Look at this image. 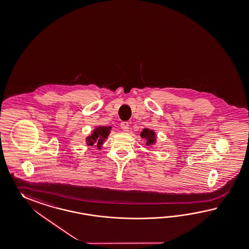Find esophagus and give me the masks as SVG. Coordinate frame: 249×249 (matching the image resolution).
I'll list each match as a JSON object with an SVG mask.
<instances>
[{
    "instance_id": "34e87169",
    "label": "esophagus",
    "mask_w": 249,
    "mask_h": 249,
    "mask_svg": "<svg viewBox=\"0 0 249 249\" xmlns=\"http://www.w3.org/2000/svg\"><path fill=\"white\" fill-rule=\"evenodd\" d=\"M121 127L123 131H127V129L129 128V125L127 122H123L121 123Z\"/></svg>"
}]
</instances>
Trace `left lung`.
<instances>
[{
	"instance_id": "1",
	"label": "left lung",
	"mask_w": 249,
	"mask_h": 249,
	"mask_svg": "<svg viewBox=\"0 0 249 249\" xmlns=\"http://www.w3.org/2000/svg\"><path fill=\"white\" fill-rule=\"evenodd\" d=\"M140 137L146 140V146H152L157 143V134L154 130L149 128H144L140 132Z\"/></svg>"
}]
</instances>
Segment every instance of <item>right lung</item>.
<instances>
[{"label":"right lung","instance_id":"add662e5","mask_svg":"<svg viewBox=\"0 0 249 249\" xmlns=\"http://www.w3.org/2000/svg\"><path fill=\"white\" fill-rule=\"evenodd\" d=\"M110 129L111 127L109 126H98L93 129L92 133L85 139L86 144L88 146H96L99 149H101V146H103V143L108 139Z\"/></svg>","mask_w":249,"mask_h":249}]
</instances>
